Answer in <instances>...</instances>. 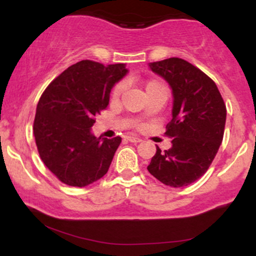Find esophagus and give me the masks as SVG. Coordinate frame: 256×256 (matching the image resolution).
Instances as JSON below:
<instances>
[{"mask_svg": "<svg viewBox=\"0 0 256 256\" xmlns=\"http://www.w3.org/2000/svg\"><path fill=\"white\" fill-rule=\"evenodd\" d=\"M126 138H128V142H131V143H140V142H142V140H140V138L134 137V136H128Z\"/></svg>", "mask_w": 256, "mask_h": 256, "instance_id": "esophagus-1", "label": "esophagus"}]
</instances>
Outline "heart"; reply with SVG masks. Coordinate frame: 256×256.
<instances>
[{"label":"heart","instance_id":"obj_1","mask_svg":"<svg viewBox=\"0 0 256 256\" xmlns=\"http://www.w3.org/2000/svg\"><path fill=\"white\" fill-rule=\"evenodd\" d=\"M152 84H155V83H149L148 85H146V88L150 86V85H152ZM122 90H124V83H119V84H116V86H114L113 91H112V98H118L119 96L122 95Z\"/></svg>","mask_w":256,"mask_h":256}]
</instances>
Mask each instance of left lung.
Instances as JSON below:
<instances>
[{"label": "left lung", "mask_w": 256, "mask_h": 256, "mask_svg": "<svg viewBox=\"0 0 256 256\" xmlns=\"http://www.w3.org/2000/svg\"><path fill=\"white\" fill-rule=\"evenodd\" d=\"M172 89V120L166 136L172 146L156 152L146 167L161 183L182 188L204 174L216 158L226 122V106L214 82L198 67L179 58L150 62Z\"/></svg>", "instance_id": "8db88e82"}]
</instances>
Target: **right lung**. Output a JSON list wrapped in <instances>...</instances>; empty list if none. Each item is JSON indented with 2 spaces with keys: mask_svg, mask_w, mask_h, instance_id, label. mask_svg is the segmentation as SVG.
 Returning a JSON list of instances; mask_svg holds the SVG:
<instances>
[{
  "mask_svg": "<svg viewBox=\"0 0 256 256\" xmlns=\"http://www.w3.org/2000/svg\"><path fill=\"white\" fill-rule=\"evenodd\" d=\"M128 73L125 64L83 60L46 86L38 101L34 140L44 165L70 186H86L108 172L122 138L95 137L96 114L107 108L112 88Z\"/></svg>",
  "mask_w": 256,
  "mask_h": 256,
  "instance_id": "add662e5",
  "label": "right lung"
}]
</instances>
